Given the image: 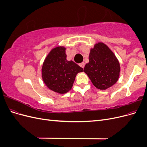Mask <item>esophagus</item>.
Segmentation results:
<instances>
[{"label":"esophagus","mask_w":147,"mask_h":147,"mask_svg":"<svg viewBox=\"0 0 147 147\" xmlns=\"http://www.w3.org/2000/svg\"><path fill=\"white\" fill-rule=\"evenodd\" d=\"M79 65L81 67H82L83 69L84 68V63H80L79 64Z\"/></svg>","instance_id":"obj_1"}]
</instances>
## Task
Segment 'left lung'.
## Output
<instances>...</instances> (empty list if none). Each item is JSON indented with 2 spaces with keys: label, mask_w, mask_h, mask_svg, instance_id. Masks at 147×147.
I'll return each mask as SVG.
<instances>
[{
  "label": "left lung",
  "mask_w": 147,
  "mask_h": 147,
  "mask_svg": "<svg viewBox=\"0 0 147 147\" xmlns=\"http://www.w3.org/2000/svg\"><path fill=\"white\" fill-rule=\"evenodd\" d=\"M84 72L93 85L100 90H105L118 81L120 65L110 49L104 43L99 42L91 49L89 63L84 66Z\"/></svg>",
  "instance_id": "obj_1"
}]
</instances>
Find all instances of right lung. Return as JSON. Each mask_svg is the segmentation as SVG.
Masks as SVG:
<instances>
[{
  "mask_svg": "<svg viewBox=\"0 0 147 147\" xmlns=\"http://www.w3.org/2000/svg\"><path fill=\"white\" fill-rule=\"evenodd\" d=\"M66 57L65 48H53L46 57L42 69V79L46 86L59 94L70 91L77 74L83 72V68Z\"/></svg>",
  "mask_w": 147,
  "mask_h": 147,
  "instance_id": "right-lung-1",
  "label": "right lung"
}]
</instances>
